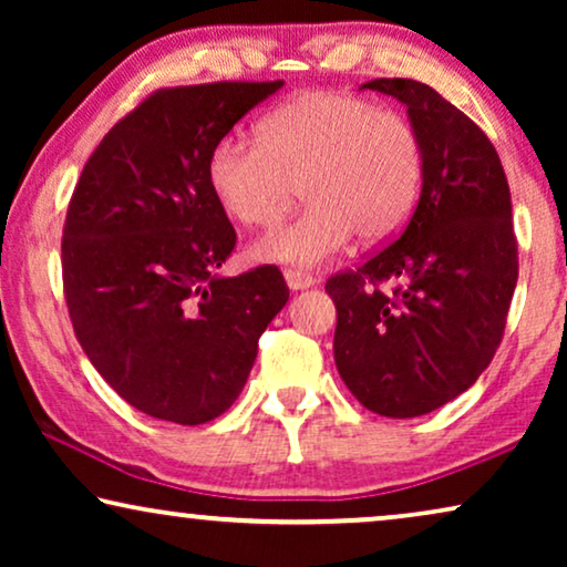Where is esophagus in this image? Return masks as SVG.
<instances>
[{"mask_svg":"<svg viewBox=\"0 0 567 567\" xmlns=\"http://www.w3.org/2000/svg\"><path fill=\"white\" fill-rule=\"evenodd\" d=\"M284 278H286V286H289L291 291H305V289H309V286H315V278L301 274V270H286Z\"/></svg>","mask_w":567,"mask_h":567,"instance_id":"obj_1","label":"esophagus"}]
</instances>
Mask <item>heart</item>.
<instances>
[{
    "instance_id": "b5f03b06",
    "label": "heart",
    "mask_w": 567,
    "mask_h": 567,
    "mask_svg": "<svg viewBox=\"0 0 567 567\" xmlns=\"http://www.w3.org/2000/svg\"><path fill=\"white\" fill-rule=\"evenodd\" d=\"M260 138L224 134L206 162L208 188L231 219L270 227L301 193L309 206L252 247L274 266L315 268L355 231L382 243L413 214L423 142L402 113L348 92H307L260 121Z\"/></svg>"
}]
</instances>
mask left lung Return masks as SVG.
Instances as JSON below:
<instances>
[{
	"label": "left lung",
	"mask_w": 567,
	"mask_h": 567,
	"mask_svg": "<svg viewBox=\"0 0 567 567\" xmlns=\"http://www.w3.org/2000/svg\"><path fill=\"white\" fill-rule=\"evenodd\" d=\"M361 90L408 107L423 185L402 235L324 284L338 312L332 351L363 408L417 417L470 390L501 346L518 278L511 190L491 138L429 84Z\"/></svg>",
	"instance_id": "1"
}]
</instances>
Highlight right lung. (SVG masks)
I'll list each match as a JSON object with an SVG mask.
<instances>
[{"mask_svg": "<svg viewBox=\"0 0 567 567\" xmlns=\"http://www.w3.org/2000/svg\"><path fill=\"white\" fill-rule=\"evenodd\" d=\"M281 87L154 92L107 131L74 188L61 270L76 340L128 405L159 421L219 417L289 301L276 266L219 274L237 235L206 177L212 146Z\"/></svg>", "mask_w": 567, "mask_h": 567, "instance_id": "obj_1", "label": "right lung"}]
</instances>
